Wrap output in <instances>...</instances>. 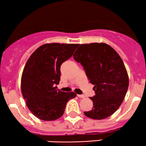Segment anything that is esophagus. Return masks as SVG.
Wrapping results in <instances>:
<instances>
[{"instance_id":"esophagus-1","label":"esophagus","mask_w":146,"mask_h":146,"mask_svg":"<svg viewBox=\"0 0 146 146\" xmlns=\"http://www.w3.org/2000/svg\"><path fill=\"white\" fill-rule=\"evenodd\" d=\"M78 97H79L80 98H84L85 96L84 95H78Z\"/></svg>"}]
</instances>
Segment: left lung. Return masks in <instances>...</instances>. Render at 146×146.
I'll list each match as a JSON object with an SVG mask.
<instances>
[{
    "mask_svg": "<svg viewBox=\"0 0 146 146\" xmlns=\"http://www.w3.org/2000/svg\"><path fill=\"white\" fill-rule=\"evenodd\" d=\"M85 70L95 95L90 100L93 107L84 115L93 119H103L119 108L126 95L129 79L123 60L106 43L81 44L73 55Z\"/></svg>",
    "mask_w": 146,
    "mask_h": 146,
    "instance_id": "obj_1",
    "label": "left lung"
}]
</instances>
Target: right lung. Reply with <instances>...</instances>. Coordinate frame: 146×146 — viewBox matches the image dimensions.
Returning a JSON list of instances; mask_svg holds the SVG:
<instances>
[{"mask_svg": "<svg viewBox=\"0 0 146 146\" xmlns=\"http://www.w3.org/2000/svg\"><path fill=\"white\" fill-rule=\"evenodd\" d=\"M78 44L48 43L38 47L26 62L21 78V91L26 105L38 119L53 121L64 113L67 102L76 97L73 92L57 88L60 66L73 56Z\"/></svg>", "mask_w": 146, "mask_h": 146, "instance_id": "right-lung-1", "label": "right lung"}]
</instances>
